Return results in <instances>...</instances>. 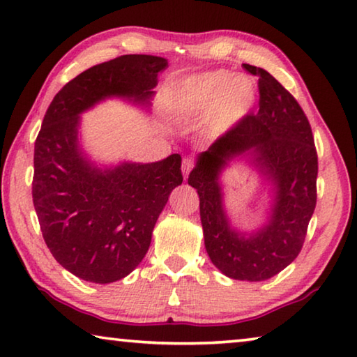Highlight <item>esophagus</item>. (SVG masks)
I'll return each instance as SVG.
<instances>
[{
    "label": "esophagus",
    "mask_w": 357,
    "mask_h": 357,
    "mask_svg": "<svg viewBox=\"0 0 357 357\" xmlns=\"http://www.w3.org/2000/svg\"><path fill=\"white\" fill-rule=\"evenodd\" d=\"M192 167H195V161H192L191 158H185L182 162V172H183L185 178H188V175L192 171Z\"/></svg>",
    "instance_id": "obj_1"
}]
</instances>
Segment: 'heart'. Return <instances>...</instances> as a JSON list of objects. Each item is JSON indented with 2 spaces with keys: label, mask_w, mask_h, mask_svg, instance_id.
Returning <instances> with one entry per match:
<instances>
[{
  "label": "heart",
  "mask_w": 357,
  "mask_h": 357,
  "mask_svg": "<svg viewBox=\"0 0 357 357\" xmlns=\"http://www.w3.org/2000/svg\"><path fill=\"white\" fill-rule=\"evenodd\" d=\"M255 102L256 86L248 77L213 71L183 82L167 106L171 110L208 112L207 131L210 136H220L241 123Z\"/></svg>",
  "instance_id": "1"
}]
</instances>
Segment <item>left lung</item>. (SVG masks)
Returning a JSON list of instances; mask_svg holds the SVG:
<instances>
[{
    "label": "left lung",
    "mask_w": 357,
    "mask_h": 357,
    "mask_svg": "<svg viewBox=\"0 0 357 357\" xmlns=\"http://www.w3.org/2000/svg\"><path fill=\"white\" fill-rule=\"evenodd\" d=\"M243 69L259 77V110L197 156L188 183L199 195L204 243L213 266L234 280L262 282L301 253L317 207L318 155L312 126L296 98L264 69L251 64ZM243 153L254 156L274 190L269 221L250 236L230 227L218 182L227 162Z\"/></svg>",
    "instance_id": "obj_1"
}]
</instances>
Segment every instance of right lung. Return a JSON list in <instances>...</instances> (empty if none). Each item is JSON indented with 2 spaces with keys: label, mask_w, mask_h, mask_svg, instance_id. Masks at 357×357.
<instances>
[{
  "label": "right lung",
  "mask_w": 357,
  "mask_h": 357,
  "mask_svg": "<svg viewBox=\"0 0 357 357\" xmlns=\"http://www.w3.org/2000/svg\"><path fill=\"white\" fill-rule=\"evenodd\" d=\"M166 66L153 55L96 64L68 82L44 115L34 142V210L50 253L85 282L112 283L139 266L183 175L178 153L149 165L93 166L79 147V115L109 96L145 101Z\"/></svg>",
  "instance_id": "right-lung-1"
}]
</instances>
